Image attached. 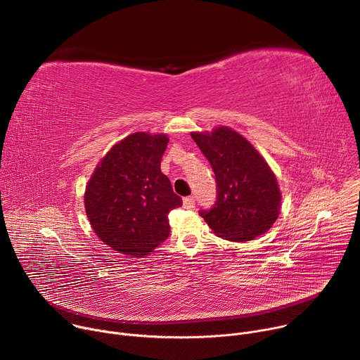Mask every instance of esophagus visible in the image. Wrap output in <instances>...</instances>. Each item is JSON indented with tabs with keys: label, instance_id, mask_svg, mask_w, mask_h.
I'll return each instance as SVG.
<instances>
[{
	"label": "esophagus",
	"instance_id": "34e87169",
	"mask_svg": "<svg viewBox=\"0 0 360 360\" xmlns=\"http://www.w3.org/2000/svg\"><path fill=\"white\" fill-rule=\"evenodd\" d=\"M195 207V199L193 196H188L184 199V208L185 210H192Z\"/></svg>",
	"mask_w": 360,
	"mask_h": 360
}]
</instances>
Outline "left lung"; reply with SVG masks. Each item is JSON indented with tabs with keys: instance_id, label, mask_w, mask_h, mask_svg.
Returning a JSON list of instances; mask_svg holds the SVG:
<instances>
[{
	"instance_id": "8db88e82",
	"label": "left lung",
	"mask_w": 360,
	"mask_h": 360,
	"mask_svg": "<svg viewBox=\"0 0 360 360\" xmlns=\"http://www.w3.org/2000/svg\"><path fill=\"white\" fill-rule=\"evenodd\" d=\"M192 139L212 167L217 200L199 215L219 238L252 240L275 224L281 210L276 176L250 142L226 127L212 134L192 132Z\"/></svg>"
}]
</instances>
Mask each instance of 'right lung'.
Instances as JSON below:
<instances>
[{"instance_id":"obj_1","label":"right lung","mask_w":360,"mask_h":360,"mask_svg":"<svg viewBox=\"0 0 360 360\" xmlns=\"http://www.w3.org/2000/svg\"><path fill=\"white\" fill-rule=\"evenodd\" d=\"M164 134L135 132L111 148L85 189V211L96 236L112 249L139 258L171 232L168 214L182 207L161 160Z\"/></svg>"}]
</instances>
